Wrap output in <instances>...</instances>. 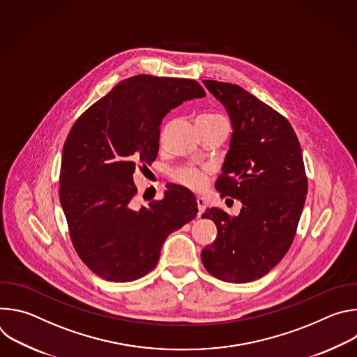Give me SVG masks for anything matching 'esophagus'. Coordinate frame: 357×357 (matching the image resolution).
Wrapping results in <instances>:
<instances>
[{
    "label": "esophagus",
    "mask_w": 357,
    "mask_h": 357,
    "mask_svg": "<svg viewBox=\"0 0 357 357\" xmlns=\"http://www.w3.org/2000/svg\"><path fill=\"white\" fill-rule=\"evenodd\" d=\"M196 203H197V218L202 216V213L206 211V200L203 197H196Z\"/></svg>",
    "instance_id": "34e87169"
}]
</instances>
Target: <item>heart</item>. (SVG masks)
Instances as JSON below:
<instances>
[{
	"label": "heart",
	"instance_id": "b5f03b06",
	"mask_svg": "<svg viewBox=\"0 0 357 357\" xmlns=\"http://www.w3.org/2000/svg\"><path fill=\"white\" fill-rule=\"evenodd\" d=\"M202 117H212V116H202ZM175 178L178 182H181L182 185H185L193 190H200L208 183L206 171L197 169V168H183L176 172Z\"/></svg>",
	"mask_w": 357,
	"mask_h": 357
}]
</instances>
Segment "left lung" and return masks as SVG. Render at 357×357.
I'll return each mask as SVG.
<instances>
[{
    "mask_svg": "<svg viewBox=\"0 0 357 357\" xmlns=\"http://www.w3.org/2000/svg\"><path fill=\"white\" fill-rule=\"evenodd\" d=\"M233 127L216 189L241 202L238 216L206 209L218 237L202 263L226 282H250L271 271L289 250L308 192L303 158L288 120L237 84L203 80Z\"/></svg>",
    "mask_w": 357,
    "mask_h": 357,
    "instance_id": "8db88e82",
    "label": "left lung"
}]
</instances>
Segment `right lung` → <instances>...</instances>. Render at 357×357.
I'll return each instance as SVG.
<instances>
[{"mask_svg":"<svg viewBox=\"0 0 357 357\" xmlns=\"http://www.w3.org/2000/svg\"><path fill=\"white\" fill-rule=\"evenodd\" d=\"M205 96L190 79L137 75L73 124L63 145L59 199L76 252L100 278L144 277L157 266L165 238L196 218V197L179 185L167 186L162 200L132 209V175L138 164L157 158L162 119Z\"/></svg>","mask_w":357,"mask_h":357,"instance_id":"add662e5","label":"right lung"}]
</instances>
